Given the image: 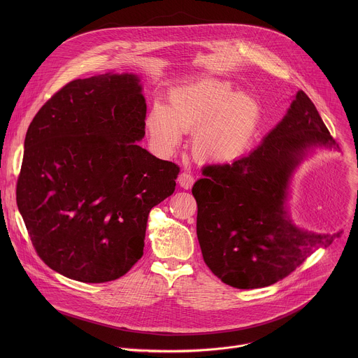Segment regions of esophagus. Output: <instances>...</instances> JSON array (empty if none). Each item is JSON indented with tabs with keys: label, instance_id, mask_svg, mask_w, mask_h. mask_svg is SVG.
Wrapping results in <instances>:
<instances>
[{
	"label": "esophagus",
	"instance_id": "1",
	"mask_svg": "<svg viewBox=\"0 0 358 358\" xmlns=\"http://www.w3.org/2000/svg\"><path fill=\"white\" fill-rule=\"evenodd\" d=\"M178 182L180 185V187L189 190L194 185V176L192 173H189V172H182L179 175V178H178Z\"/></svg>",
	"mask_w": 358,
	"mask_h": 358
}]
</instances>
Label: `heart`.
I'll use <instances>...</instances> for the list:
<instances>
[{
  "label": "heart",
  "mask_w": 358,
  "mask_h": 358,
  "mask_svg": "<svg viewBox=\"0 0 358 358\" xmlns=\"http://www.w3.org/2000/svg\"><path fill=\"white\" fill-rule=\"evenodd\" d=\"M262 110L254 96L236 92L231 84L203 80L169 95L168 108L155 103L146 120L155 145L173 150L182 132H193V155L206 162H227L251 146Z\"/></svg>",
  "instance_id": "obj_1"
}]
</instances>
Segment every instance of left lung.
Here are the masks:
<instances>
[{
    "mask_svg": "<svg viewBox=\"0 0 358 358\" xmlns=\"http://www.w3.org/2000/svg\"><path fill=\"white\" fill-rule=\"evenodd\" d=\"M336 142L303 91L251 153L203 169L192 193L205 264L238 289L268 287L296 270L338 234L296 227L285 212L289 178L306 150Z\"/></svg>",
    "mask_w": 358,
    "mask_h": 358,
    "instance_id": "8db88e82",
    "label": "left lung"
}]
</instances>
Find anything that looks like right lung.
I'll return each instance as SVG.
<instances>
[{
  "label": "right lung",
  "mask_w": 358,
  "mask_h": 358,
  "mask_svg": "<svg viewBox=\"0 0 358 358\" xmlns=\"http://www.w3.org/2000/svg\"><path fill=\"white\" fill-rule=\"evenodd\" d=\"M145 120L134 74L73 80L33 118L16 203L37 255L59 274L107 282L143 256L148 216L180 171L135 143Z\"/></svg>",
  "instance_id": "1"
}]
</instances>
